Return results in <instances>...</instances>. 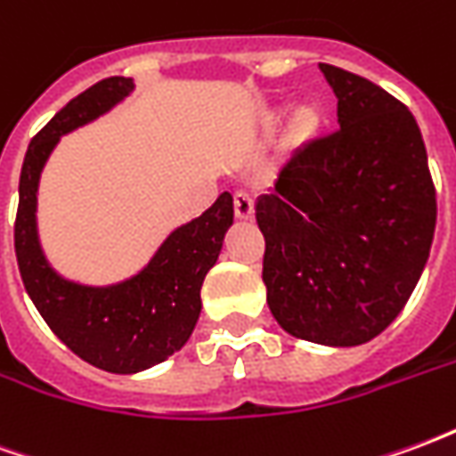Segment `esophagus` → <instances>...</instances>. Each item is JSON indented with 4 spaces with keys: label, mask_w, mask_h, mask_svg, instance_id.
Segmentation results:
<instances>
[{
    "label": "esophagus",
    "mask_w": 456,
    "mask_h": 456,
    "mask_svg": "<svg viewBox=\"0 0 456 456\" xmlns=\"http://www.w3.org/2000/svg\"><path fill=\"white\" fill-rule=\"evenodd\" d=\"M234 215H237V219H244V222L254 219V200L248 198L247 192L234 195Z\"/></svg>",
    "instance_id": "1"
}]
</instances>
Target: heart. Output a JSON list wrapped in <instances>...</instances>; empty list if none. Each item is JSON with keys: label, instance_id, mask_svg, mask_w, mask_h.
<instances>
[{"label": "heart", "instance_id": "heart-1", "mask_svg": "<svg viewBox=\"0 0 456 456\" xmlns=\"http://www.w3.org/2000/svg\"><path fill=\"white\" fill-rule=\"evenodd\" d=\"M289 119L286 120L285 117ZM286 121V129H283V143H286L288 151H303L307 146H313L322 131H325L327 114L325 107L307 97V100H300V102L290 110V102H276L271 104L268 110H264L261 114V131L266 134H273V131L281 129V124Z\"/></svg>", "mask_w": 456, "mask_h": 456}]
</instances>
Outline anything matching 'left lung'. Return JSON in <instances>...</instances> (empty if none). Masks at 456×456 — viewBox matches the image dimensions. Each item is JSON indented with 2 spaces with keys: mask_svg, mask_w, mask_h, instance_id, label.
Here are the masks:
<instances>
[{
  "mask_svg": "<svg viewBox=\"0 0 456 456\" xmlns=\"http://www.w3.org/2000/svg\"><path fill=\"white\" fill-rule=\"evenodd\" d=\"M339 131L296 151L256 200L271 315L288 335L359 346L398 317L430 256L437 200L418 121L366 77L320 63Z\"/></svg>",
  "mask_w": 456,
  "mask_h": 456,
  "instance_id": "obj_1",
  "label": "left lung"
}]
</instances>
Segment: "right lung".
Returning <instances> with one entry per match:
<instances>
[{"mask_svg":"<svg viewBox=\"0 0 456 456\" xmlns=\"http://www.w3.org/2000/svg\"><path fill=\"white\" fill-rule=\"evenodd\" d=\"M131 93V77L100 80L36 134L21 166L14 224L16 261L36 310L70 352L110 373L146 371L185 346L202 310V281L234 222V200L222 192L200 217L173 229L146 266L110 286L77 283L51 266L36 219L45 163L65 134L112 112Z\"/></svg>","mask_w":456,"mask_h":456,"instance_id":"add662e5","label":"right lung"}]
</instances>
